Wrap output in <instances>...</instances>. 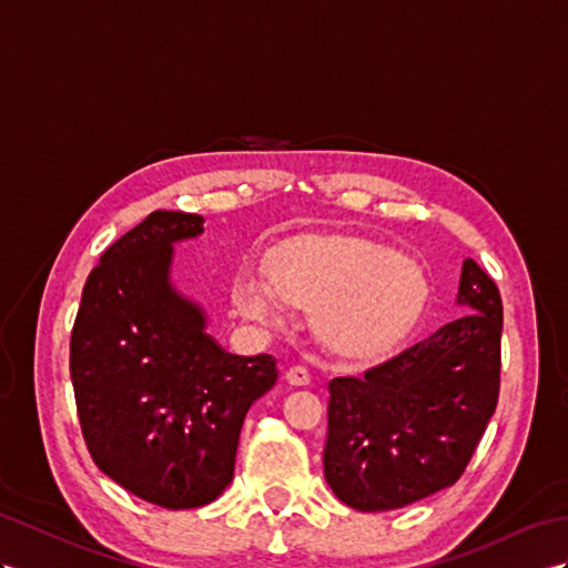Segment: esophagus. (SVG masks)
I'll use <instances>...</instances> for the list:
<instances>
[{"instance_id":"34e87169","label":"esophagus","mask_w":568,"mask_h":568,"mask_svg":"<svg viewBox=\"0 0 568 568\" xmlns=\"http://www.w3.org/2000/svg\"><path fill=\"white\" fill-rule=\"evenodd\" d=\"M285 379H287L290 386H310L312 374L304 369V367H293V369H287Z\"/></svg>"}]
</instances>
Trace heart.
I'll return each mask as SVG.
<instances>
[{
	"label": "heart",
	"mask_w": 568,
	"mask_h": 568,
	"mask_svg": "<svg viewBox=\"0 0 568 568\" xmlns=\"http://www.w3.org/2000/svg\"><path fill=\"white\" fill-rule=\"evenodd\" d=\"M261 268L264 283L240 275L232 290L240 314L273 324L281 316L278 301L312 312L316 341L353 365H374L396 353L429 304V281L417 261L341 232L275 242Z\"/></svg>",
	"instance_id": "1"
}]
</instances>
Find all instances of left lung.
Listing matches in <instances>:
<instances>
[{"instance_id":"8db88e82","label":"left lung","mask_w":568,"mask_h":568,"mask_svg":"<svg viewBox=\"0 0 568 568\" xmlns=\"http://www.w3.org/2000/svg\"><path fill=\"white\" fill-rule=\"evenodd\" d=\"M456 304L468 314L362 379L328 384L324 475L357 511H390L450 487L499 398L501 297L473 258Z\"/></svg>"}]
</instances>
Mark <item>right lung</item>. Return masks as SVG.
Wrapping results in <instances>:
<instances>
[{
	"label": "right lung",
	"instance_id": "add662e5",
	"mask_svg": "<svg viewBox=\"0 0 568 568\" xmlns=\"http://www.w3.org/2000/svg\"><path fill=\"white\" fill-rule=\"evenodd\" d=\"M203 217L153 211L103 252L71 331V384L95 465L136 497L199 508L235 473L252 403L278 379L271 355L240 357L172 283L174 244Z\"/></svg>",
	"mask_w": 568,
	"mask_h": 568
}]
</instances>
